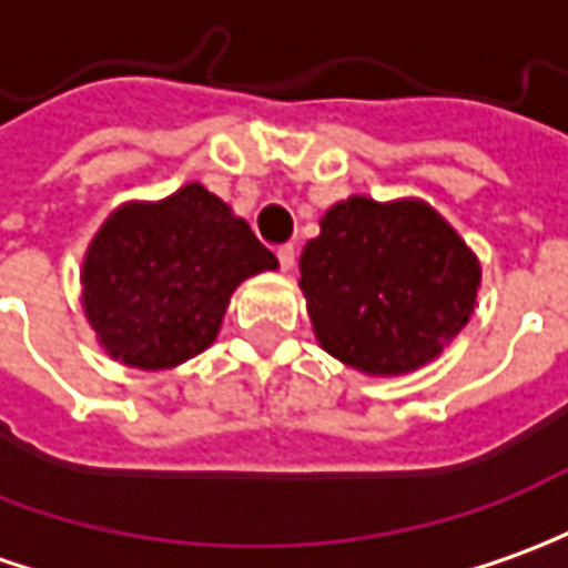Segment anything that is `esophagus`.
I'll list each match as a JSON object with an SVG mask.
<instances>
[{
	"instance_id": "obj_1",
	"label": "esophagus",
	"mask_w": 568,
	"mask_h": 568,
	"mask_svg": "<svg viewBox=\"0 0 568 568\" xmlns=\"http://www.w3.org/2000/svg\"><path fill=\"white\" fill-rule=\"evenodd\" d=\"M276 257H280V267H283L285 273L295 267V248H292V245H283V248L276 252Z\"/></svg>"
}]
</instances>
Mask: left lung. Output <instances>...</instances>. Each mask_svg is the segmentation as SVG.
Returning a JSON list of instances; mask_svg holds the SVG:
<instances>
[{
	"instance_id": "left-lung-1",
	"label": "left lung",
	"mask_w": 568,
	"mask_h": 568,
	"mask_svg": "<svg viewBox=\"0 0 568 568\" xmlns=\"http://www.w3.org/2000/svg\"><path fill=\"white\" fill-rule=\"evenodd\" d=\"M316 342L364 376L432 364L476 314L481 264L429 202L351 195L298 261Z\"/></svg>"
}]
</instances>
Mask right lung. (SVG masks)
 Listing matches in <instances>:
<instances>
[{
    "label": "right lung",
    "instance_id": "add662e5",
    "mask_svg": "<svg viewBox=\"0 0 568 568\" xmlns=\"http://www.w3.org/2000/svg\"><path fill=\"white\" fill-rule=\"evenodd\" d=\"M276 267L230 204L186 183L108 214L83 254L80 304L111 361L158 373L211 348L235 288Z\"/></svg>",
    "mask_w": 568,
    "mask_h": 568
}]
</instances>
